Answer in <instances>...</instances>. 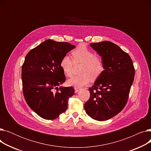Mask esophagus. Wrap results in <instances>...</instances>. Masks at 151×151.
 <instances>
[{"instance_id":"esophagus-1","label":"esophagus","mask_w":151,"mask_h":151,"mask_svg":"<svg viewBox=\"0 0 151 151\" xmlns=\"http://www.w3.org/2000/svg\"><path fill=\"white\" fill-rule=\"evenodd\" d=\"M80 89L78 88H75V93H77Z\"/></svg>"}]
</instances>
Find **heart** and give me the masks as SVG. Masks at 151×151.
Returning <instances> with one entry per match:
<instances>
[{
    "label": "heart",
    "instance_id": "heart-1",
    "mask_svg": "<svg viewBox=\"0 0 151 151\" xmlns=\"http://www.w3.org/2000/svg\"><path fill=\"white\" fill-rule=\"evenodd\" d=\"M73 60L65 55L60 62V67L63 73L67 76H71L73 74L74 63L81 65L79 69L80 74L75 76L68 80L70 86L76 88L84 86L88 84L91 79L92 80L99 78L105 69L104 61L100 55L95 53L84 45H80L73 51Z\"/></svg>",
    "mask_w": 151,
    "mask_h": 151
}]
</instances>
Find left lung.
<instances>
[{
  "label": "left lung",
  "instance_id": "obj_1",
  "mask_svg": "<svg viewBox=\"0 0 151 151\" xmlns=\"http://www.w3.org/2000/svg\"><path fill=\"white\" fill-rule=\"evenodd\" d=\"M90 46L104 59L105 69L89 89L91 97L85 103L84 109L93 119L104 121L125 107L134 80V68L130 55L117 45L104 41Z\"/></svg>",
  "mask_w": 151,
  "mask_h": 151
}]
</instances>
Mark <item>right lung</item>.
<instances>
[{"label": "right lung", "instance_id": "right-lung-1", "mask_svg": "<svg viewBox=\"0 0 151 151\" xmlns=\"http://www.w3.org/2000/svg\"><path fill=\"white\" fill-rule=\"evenodd\" d=\"M75 47L67 42L46 40L26 55L22 66L23 94L29 106L39 116L52 120L64 113L72 87L60 85L65 76L60 67L62 58Z\"/></svg>", "mask_w": 151, "mask_h": 151}]
</instances>
